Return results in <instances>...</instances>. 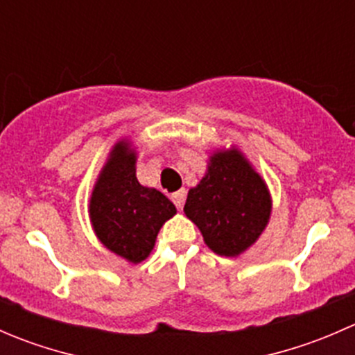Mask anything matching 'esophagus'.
Instances as JSON below:
<instances>
[{"mask_svg":"<svg viewBox=\"0 0 355 355\" xmlns=\"http://www.w3.org/2000/svg\"><path fill=\"white\" fill-rule=\"evenodd\" d=\"M171 200H173V204L177 206V209H182V206H184V200H185V191L182 189V191H177L171 194Z\"/></svg>","mask_w":355,"mask_h":355,"instance_id":"1","label":"esophagus"}]
</instances>
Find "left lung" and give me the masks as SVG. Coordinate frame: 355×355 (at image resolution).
Segmentation results:
<instances>
[{"mask_svg":"<svg viewBox=\"0 0 355 355\" xmlns=\"http://www.w3.org/2000/svg\"><path fill=\"white\" fill-rule=\"evenodd\" d=\"M213 252L234 257L263 234L271 213L266 184L241 151L214 153L184 206Z\"/></svg>","mask_w":355,"mask_h":355,"instance_id":"1","label":"left lung"}]
</instances>
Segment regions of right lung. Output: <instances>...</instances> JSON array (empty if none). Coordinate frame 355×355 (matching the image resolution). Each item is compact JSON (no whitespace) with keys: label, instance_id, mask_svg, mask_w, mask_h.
<instances>
[{"label":"right lung","instance_id":"obj_1","mask_svg":"<svg viewBox=\"0 0 355 355\" xmlns=\"http://www.w3.org/2000/svg\"><path fill=\"white\" fill-rule=\"evenodd\" d=\"M177 213L156 189L135 177V153L125 141L111 151L92 191L89 214L101 244L130 263H141L155 247L157 232Z\"/></svg>","mask_w":355,"mask_h":355}]
</instances>
